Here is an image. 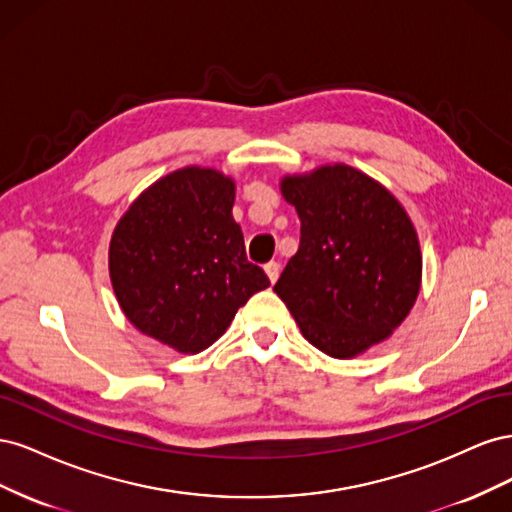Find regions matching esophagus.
<instances>
[{
    "mask_svg": "<svg viewBox=\"0 0 512 512\" xmlns=\"http://www.w3.org/2000/svg\"><path fill=\"white\" fill-rule=\"evenodd\" d=\"M265 273L269 277V282L275 284L277 277H280V262H267L265 265Z\"/></svg>",
    "mask_w": 512,
    "mask_h": 512,
    "instance_id": "obj_1",
    "label": "esophagus"
}]
</instances>
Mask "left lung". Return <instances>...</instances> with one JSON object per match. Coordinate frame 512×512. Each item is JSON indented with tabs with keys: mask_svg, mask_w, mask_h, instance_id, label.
I'll use <instances>...</instances> for the list:
<instances>
[{
	"mask_svg": "<svg viewBox=\"0 0 512 512\" xmlns=\"http://www.w3.org/2000/svg\"><path fill=\"white\" fill-rule=\"evenodd\" d=\"M301 243L273 286L312 346L350 359L397 329L421 284L406 211L380 183L344 164L286 177Z\"/></svg>",
	"mask_w": 512,
	"mask_h": 512,
	"instance_id": "left-lung-1",
	"label": "left lung"
}]
</instances>
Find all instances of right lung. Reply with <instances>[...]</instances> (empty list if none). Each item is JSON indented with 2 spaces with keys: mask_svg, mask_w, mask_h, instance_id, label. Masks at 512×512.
Returning <instances> with one entry per match:
<instances>
[{
  "mask_svg": "<svg viewBox=\"0 0 512 512\" xmlns=\"http://www.w3.org/2000/svg\"><path fill=\"white\" fill-rule=\"evenodd\" d=\"M232 203L235 183L190 166L153 183L119 220L108 269L138 331L179 352H200L269 286L265 271L247 262Z\"/></svg>",
  "mask_w": 512,
  "mask_h": 512,
  "instance_id": "right-lung-1",
  "label": "right lung"
}]
</instances>
